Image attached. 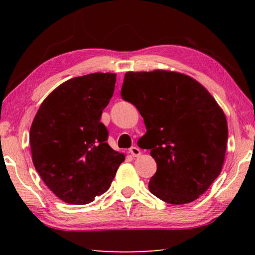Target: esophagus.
<instances>
[{
	"label": "esophagus",
	"mask_w": 255,
	"mask_h": 255,
	"mask_svg": "<svg viewBox=\"0 0 255 255\" xmlns=\"http://www.w3.org/2000/svg\"><path fill=\"white\" fill-rule=\"evenodd\" d=\"M129 153H130L132 156H139L140 155V149L137 147V146H132V147L129 148Z\"/></svg>",
	"instance_id": "1"
}]
</instances>
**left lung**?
Returning <instances> with one entry per match:
<instances>
[{
	"mask_svg": "<svg viewBox=\"0 0 255 255\" xmlns=\"http://www.w3.org/2000/svg\"><path fill=\"white\" fill-rule=\"evenodd\" d=\"M120 94L144 118L147 131L138 143L157 164L149 191L171 205L196 200L225 159L228 129L221 107L199 82L169 71L128 72Z\"/></svg>",
	"mask_w": 255,
	"mask_h": 255,
	"instance_id": "1",
	"label": "left lung"
}]
</instances>
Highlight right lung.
Returning a JSON list of instances; mask_svg holds the SVG:
<instances>
[{
  "label": "right lung",
  "mask_w": 255,
  "mask_h": 255,
  "mask_svg": "<svg viewBox=\"0 0 255 255\" xmlns=\"http://www.w3.org/2000/svg\"><path fill=\"white\" fill-rule=\"evenodd\" d=\"M116 74L71 79L47 97L30 128L33 165L59 199L86 205L110 188L125 155L108 145L100 119L115 91Z\"/></svg>",
  "instance_id": "right-lung-1"
}]
</instances>
